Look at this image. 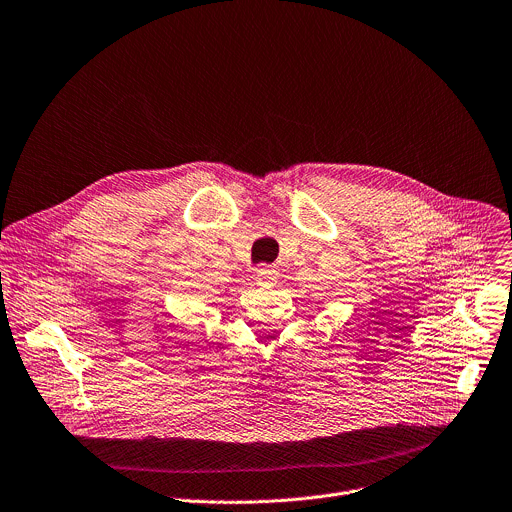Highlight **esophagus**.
I'll return each instance as SVG.
<instances>
[{"label": "esophagus", "mask_w": 512, "mask_h": 512, "mask_svg": "<svg viewBox=\"0 0 512 512\" xmlns=\"http://www.w3.org/2000/svg\"><path fill=\"white\" fill-rule=\"evenodd\" d=\"M255 281L259 285H275L277 281V271L273 267H267V265H261L257 271H255Z\"/></svg>", "instance_id": "obj_1"}]
</instances>
